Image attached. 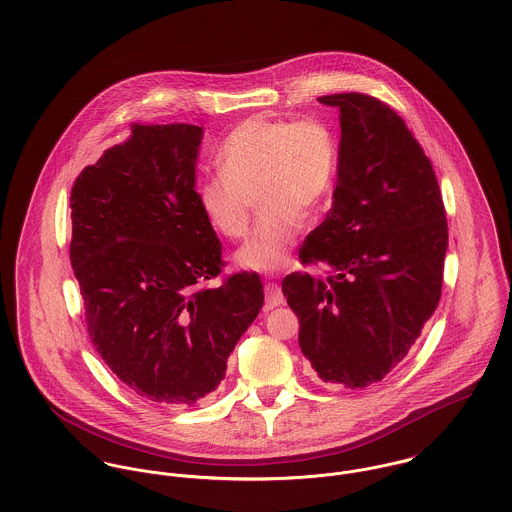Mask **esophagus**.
<instances>
[{"instance_id": "esophagus-1", "label": "esophagus", "mask_w": 512, "mask_h": 512, "mask_svg": "<svg viewBox=\"0 0 512 512\" xmlns=\"http://www.w3.org/2000/svg\"><path fill=\"white\" fill-rule=\"evenodd\" d=\"M264 292H266V303H264V309L270 311L278 305L284 303V295H282V288L276 284V282H266L264 286Z\"/></svg>"}]
</instances>
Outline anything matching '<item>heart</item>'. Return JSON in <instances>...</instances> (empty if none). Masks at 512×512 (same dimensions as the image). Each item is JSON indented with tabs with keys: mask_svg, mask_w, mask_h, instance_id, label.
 <instances>
[{
	"mask_svg": "<svg viewBox=\"0 0 512 512\" xmlns=\"http://www.w3.org/2000/svg\"><path fill=\"white\" fill-rule=\"evenodd\" d=\"M220 173L197 185V203L209 226L226 240L246 236L252 201L260 219L238 262L252 270L288 264L301 232L333 189L339 144L321 118L252 116L240 122L217 153Z\"/></svg>",
	"mask_w": 512,
	"mask_h": 512,
	"instance_id": "heart-1",
	"label": "heart"
}]
</instances>
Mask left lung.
Segmentation results:
<instances>
[{
  "mask_svg": "<svg viewBox=\"0 0 512 512\" xmlns=\"http://www.w3.org/2000/svg\"><path fill=\"white\" fill-rule=\"evenodd\" d=\"M341 110L333 209L299 248L282 292L317 376L363 388L404 361L439 303L447 219L438 179L406 122L365 92L319 96Z\"/></svg>",
  "mask_w": 512,
  "mask_h": 512,
  "instance_id": "obj_1",
  "label": "left lung"
}]
</instances>
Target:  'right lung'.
I'll return each instance as SVG.
<instances>
[{
    "label": "right lung",
    "mask_w": 512,
    "mask_h": 512,
    "mask_svg": "<svg viewBox=\"0 0 512 512\" xmlns=\"http://www.w3.org/2000/svg\"><path fill=\"white\" fill-rule=\"evenodd\" d=\"M193 124H132L71 189V264L92 345L138 396L191 406L226 374L264 305L256 272L222 276V246L203 217Z\"/></svg>",
    "instance_id": "obj_1"
}]
</instances>
